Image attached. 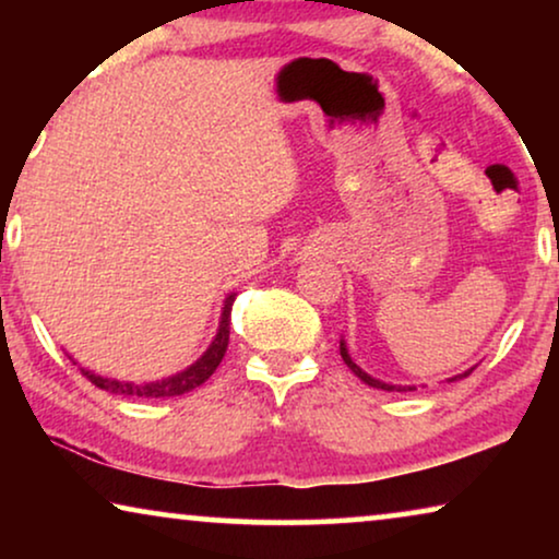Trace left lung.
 Listing matches in <instances>:
<instances>
[{
    "mask_svg": "<svg viewBox=\"0 0 559 559\" xmlns=\"http://www.w3.org/2000/svg\"><path fill=\"white\" fill-rule=\"evenodd\" d=\"M341 358H343V364L348 366L350 371L356 373L358 379L364 381L366 386H373V389H384V392H415L417 386H412V384H386V381H381V379H377V377H371V373H366L361 366H358L354 358H350V354H348V346H346V341H343V335H341ZM476 369V366H471V369H465L463 373H455V377H450L448 381H457V379H465L468 377V373Z\"/></svg>",
    "mask_w": 559,
    "mask_h": 559,
    "instance_id": "obj_1",
    "label": "left lung"
}]
</instances>
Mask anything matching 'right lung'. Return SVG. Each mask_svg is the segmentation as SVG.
Returning a JSON list of instances; mask_svg holds the SVG:
<instances>
[{"label": "right lung", "mask_w": 559, "mask_h": 559, "mask_svg": "<svg viewBox=\"0 0 559 559\" xmlns=\"http://www.w3.org/2000/svg\"><path fill=\"white\" fill-rule=\"evenodd\" d=\"M236 300V293H228L224 300V308H221V318H218V328L213 341L209 343V348L203 350L201 356L195 358L193 364L186 366V369L178 373H170L165 379H155V381H124V379H111V377H102V373L86 369L81 366L83 377H86L91 384H96L98 389L109 394H119V396H142V400H165V396H180L193 392L203 384V381L211 379V373L218 369L221 358H224L226 348H228V325H231V305Z\"/></svg>", "instance_id": "right-lung-1"}]
</instances>
